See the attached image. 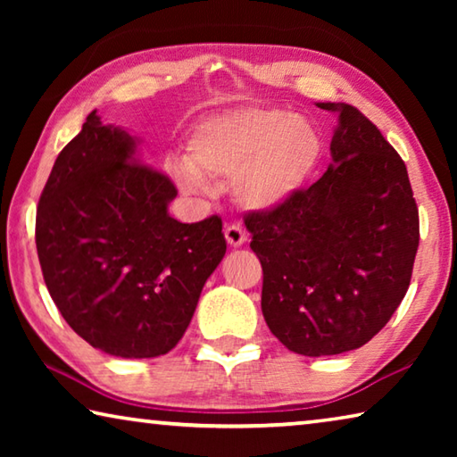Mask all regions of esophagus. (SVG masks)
I'll use <instances>...</instances> for the list:
<instances>
[{
	"label": "esophagus",
	"mask_w": 457,
	"mask_h": 457,
	"mask_svg": "<svg viewBox=\"0 0 457 457\" xmlns=\"http://www.w3.org/2000/svg\"><path fill=\"white\" fill-rule=\"evenodd\" d=\"M223 234H226L228 244H229L231 247H239V245H244V244H245V239H247L244 228H242V226H237V223H229V226H226V231H223Z\"/></svg>",
	"instance_id": "esophagus-1"
}]
</instances>
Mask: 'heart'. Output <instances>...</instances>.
<instances>
[{"instance_id": "b5f03b06", "label": "heart", "mask_w": 457, "mask_h": 457, "mask_svg": "<svg viewBox=\"0 0 457 457\" xmlns=\"http://www.w3.org/2000/svg\"><path fill=\"white\" fill-rule=\"evenodd\" d=\"M319 154V135L306 120L245 108L204 122L187 145V167L175 175L187 189L199 187V177L231 179L239 204L270 210L300 191Z\"/></svg>"}]
</instances>
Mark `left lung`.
<instances>
[{
	"mask_svg": "<svg viewBox=\"0 0 457 457\" xmlns=\"http://www.w3.org/2000/svg\"><path fill=\"white\" fill-rule=\"evenodd\" d=\"M319 106L338 114L327 173L244 218L264 272L268 328L304 357L369 343L403 300L420 245V212L399 153L359 108Z\"/></svg>",
	"mask_w": 457,
	"mask_h": 457,
	"instance_id": "1",
	"label": "left lung"
}]
</instances>
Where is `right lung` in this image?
I'll list each match as a JSON object with an SVG mask.
<instances>
[{"label": "right lung", "mask_w": 457, "mask_h": 457, "mask_svg": "<svg viewBox=\"0 0 457 457\" xmlns=\"http://www.w3.org/2000/svg\"><path fill=\"white\" fill-rule=\"evenodd\" d=\"M135 151L127 130L92 111L44 185L36 247L76 335L112 357L151 359L185 335L226 237L218 215L173 220L167 205L177 187Z\"/></svg>", "instance_id": "add662e5"}]
</instances>
